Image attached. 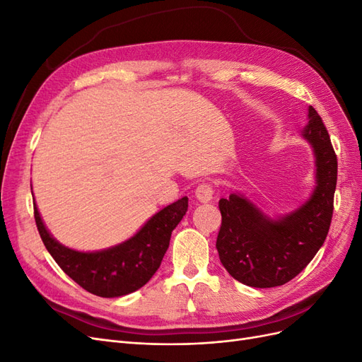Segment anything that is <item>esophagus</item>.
<instances>
[{"label":"esophagus","mask_w":362,"mask_h":362,"mask_svg":"<svg viewBox=\"0 0 362 362\" xmlns=\"http://www.w3.org/2000/svg\"><path fill=\"white\" fill-rule=\"evenodd\" d=\"M194 196H196V199H198L199 202L206 204V202H210L213 199L214 190H213V187H211L210 184L202 182V184L198 185V189L194 190Z\"/></svg>","instance_id":"1"}]
</instances>
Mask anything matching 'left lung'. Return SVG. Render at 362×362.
<instances>
[{"label": "left lung", "instance_id": "obj_1", "mask_svg": "<svg viewBox=\"0 0 362 362\" xmlns=\"http://www.w3.org/2000/svg\"><path fill=\"white\" fill-rule=\"evenodd\" d=\"M300 137L314 154V189L293 211L270 216L246 194L218 201L222 226L216 247L229 275L255 288L291 281L308 266L329 231L337 185V156L323 120L308 107Z\"/></svg>", "mask_w": 362, "mask_h": 362}]
</instances>
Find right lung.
Here are the masks:
<instances>
[{"instance_id":"obj_1","label":"right lung","mask_w":362,"mask_h":362,"mask_svg":"<svg viewBox=\"0 0 362 362\" xmlns=\"http://www.w3.org/2000/svg\"><path fill=\"white\" fill-rule=\"evenodd\" d=\"M189 198L169 204L115 246L84 252L62 245L42 221L35 201V218L42 242L60 269L78 286L101 298H120L141 288L154 276L169 247L172 231L187 213Z\"/></svg>"}]
</instances>
